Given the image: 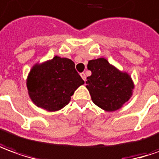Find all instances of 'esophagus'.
Here are the masks:
<instances>
[{
	"instance_id": "obj_1",
	"label": "esophagus",
	"mask_w": 159,
	"mask_h": 159,
	"mask_svg": "<svg viewBox=\"0 0 159 159\" xmlns=\"http://www.w3.org/2000/svg\"><path fill=\"white\" fill-rule=\"evenodd\" d=\"M80 76H81V78L84 80V81H86V73H80Z\"/></svg>"
}]
</instances>
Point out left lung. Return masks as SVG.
<instances>
[{"label":"left lung","mask_w":159,"mask_h":159,"mask_svg":"<svg viewBox=\"0 0 159 159\" xmlns=\"http://www.w3.org/2000/svg\"><path fill=\"white\" fill-rule=\"evenodd\" d=\"M87 68L92 75L86 79V86L96 106L104 111H113L131 98L134 84L126 72L119 71L105 58L89 61Z\"/></svg>","instance_id":"8db88e82"}]
</instances>
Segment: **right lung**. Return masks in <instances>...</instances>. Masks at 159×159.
I'll use <instances>...</instances> for the list:
<instances>
[{"instance_id": "add662e5", "label": "right lung", "mask_w": 159, "mask_h": 159, "mask_svg": "<svg viewBox=\"0 0 159 159\" xmlns=\"http://www.w3.org/2000/svg\"><path fill=\"white\" fill-rule=\"evenodd\" d=\"M84 83L75 70L74 62L59 56L36 63L27 78L31 100L36 107L48 111H56L65 107L75 90Z\"/></svg>"}]
</instances>
